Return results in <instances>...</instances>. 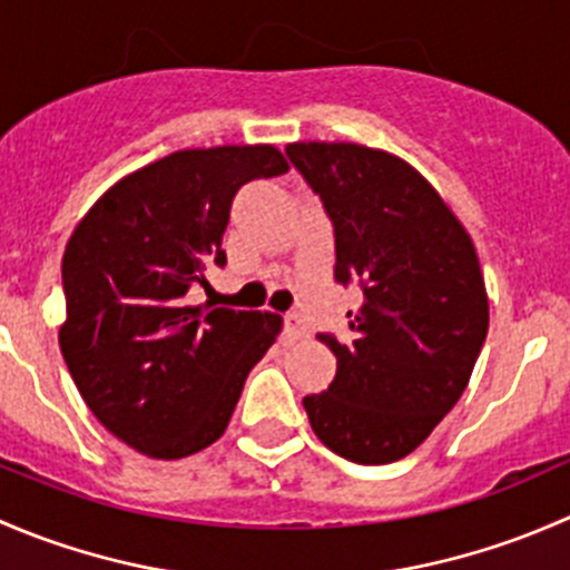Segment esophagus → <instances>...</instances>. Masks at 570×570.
I'll use <instances>...</instances> for the list:
<instances>
[{"mask_svg":"<svg viewBox=\"0 0 570 570\" xmlns=\"http://www.w3.org/2000/svg\"><path fill=\"white\" fill-rule=\"evenodd\" d=\"M284 333H286V338H289V342H301V338L308 336V327H306V322L297 317V314H286V317H284Z\"/></svg>","mask_w":570,"mask_h":570,"instance_id":"obj_1","label":"esophagus"}]
</instances>
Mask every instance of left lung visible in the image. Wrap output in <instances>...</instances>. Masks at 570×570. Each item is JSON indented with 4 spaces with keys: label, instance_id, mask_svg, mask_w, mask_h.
<instances>
[{
    "label": "left lung",
    "instance_id": "8db88e82",
    "mask_svg": "<svg viewBox=\"0 0 570 570\" xmlns=\"http://www.w3.org/2000/svg\"><path fill=\"white\" fill-rule=\"evenodd\" d=\"M292 165L325 204L336 281L361 284L327 392L303 407L317 439L361 465L411 455L469 386L488 333L474 243L413 165L358 142H289Z\"/></svg>",
    "mask_w": 570,
    "mask_h": 570
}]
</instances>
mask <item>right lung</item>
I'll return each mask as SVG.
<instances>
[{
	"label": "right lung",
	"mask_w": 570,
	"mask_h": 570,
	"mask_svg": "<svg viewBox=\"0 0 570 570\" xmlns=\"http://www.w3.org/2000/svg\"><path fill=\"white\" fill-rule=\"evenodd\" d=\"M286 170L284 154L262 142L184 148L115 181L73 228L62 358L94 416L131 450L178 461L226 433L284 320L187 306V292L226 264L237 189Z\"/></svg>",
	"instance_id": "add662e5"
}]
</instances>
